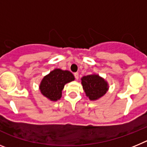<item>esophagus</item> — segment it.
<instances>
[{
  "instance_id": "esophagus-1",
  "label": "esophagus",
  "mask_w": 147,
  "mask_h": 147,
  "mask_svg": "<svg viewBox=\"0 0 147 147\" xmlns=\"http://www.w3.org/2000/svg\"><path fill=\"white\" fill-rule=\"evenodd\" d=\"M74 76H75V79L77 80L78 79H79V74H78V73H74Z\"/></svg>"
}]
</instances>
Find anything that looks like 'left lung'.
<instances>
[{"label":"left lung","mask_w":147,"mask_h":147,"mask_svg":"<svg viewBox=\"0 0 147 147\" xmlns=\"http://www.w3.org/2000/svg\"><path fill=\"white\" fill-rule=\"evenodd\" d=\"M81 80L86 96L91 101L100 98L108 90L107 82L98 74L83 76Z\"/></svg>","instance_id":"obj_1"}]
</instances>
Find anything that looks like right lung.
<instances>
[{
    "label": "right lung",
    "mask_w": 147,
    "mask_h": 147,
    "mask_svg": "<svg viewBox=\"0 0 147 147\" xmlns=\"http://www.w3.org/2000/svg\"><path fill=\"white\" fill-rule=\"evenodd\" d=\"M74 76L68 71L56 68L44 76L40 85V92L51 101L56 102L62 96L65 84L74 80Z\"/></svg>",
    "instance_id": "add662e5"
}]
</instances>
